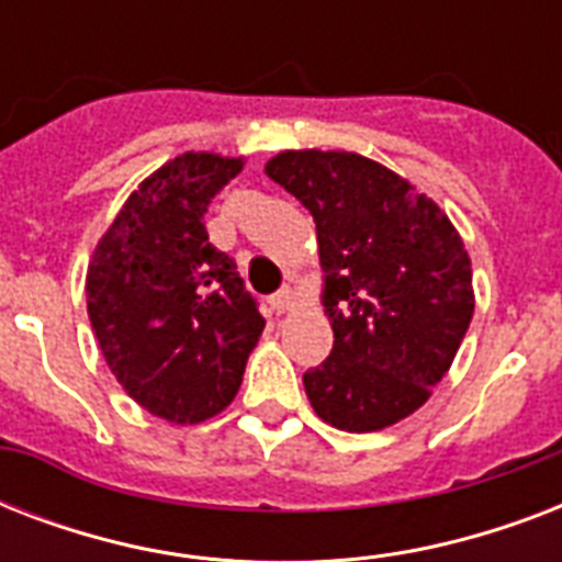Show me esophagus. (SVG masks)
I'll list each match as a JSON object with an SVG mask.
<instances>
[{
    "label": "esophagus",
    "mask_w": 562,
    "mask_h": 562,
    "mask_svg": "<svg viewBox=\"0 0 562 562\" xmlns=\"http://www.w3.org/2000/svg\"><path fill=\"white\" fill-rule=\"evenodd\" d=\"M294 303H297V297H294V291L291 289L277 291V294L271 297V306L277 315H285V312H291V308H294Z\"/></svg>",
    "instance_id": "34e87169"
}]
</instances>
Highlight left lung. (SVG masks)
Masks as SVG:
<instances>
[{"mask_svg": "<svg viewBox=\"0 0 562 562\" xmlns=\"http://www.w3.org/2000/svg\"><path fill=\"white\" fill-rule=\"evenodd\" d=\"M265 175L315 218L333 352L306 370L312 408L341 431H379L431 396L470 329L463 238L431 198L352 151H282Z\"/></svg>", "mask_w": 562, "mask_h": 562, "instance_id": "left-lung-1", "label": "left lung"}]
</instances>
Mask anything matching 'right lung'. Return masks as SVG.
Listing matches in <instances>:
<instances>
[{"mask_svg": "<svg viewBox=\"0 0 562 562\" xmlns=\"http://www.w3.org/2000/svg\"><path fill=\"white\" fill-rule=\"evenodd\" d=\"M245 157L187 151L145 178L87 268V315L108 368L154 417L194 426L227 408L265 329L206 206Z\"/></svg>", "mask_w": 562, "mask_h": 562, "instance_id": "1", "label": "right lung"}]
</instances>
